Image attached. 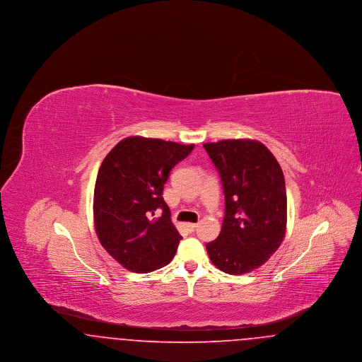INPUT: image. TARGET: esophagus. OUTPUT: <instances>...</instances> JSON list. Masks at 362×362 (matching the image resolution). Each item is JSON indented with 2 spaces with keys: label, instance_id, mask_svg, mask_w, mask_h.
Masks as SVG:
<instances>
[{
  "label": "esophagus",
  "instance_id": "esophagus-1",
  "mask_svg": "<svg viewBox=\"0 0 362 362\" xmlns=\"http://www.w3.org/2000/svg\"><path fill=\"white\" fill-rule=\"evenodd\" d=\"M197 226H198V224H194V223H187V224H186V229H187L189 232H194V230L197 229Z\"/></svg>",
  "mask_w": 362,
  "mask_h": 362
}]
</instances>
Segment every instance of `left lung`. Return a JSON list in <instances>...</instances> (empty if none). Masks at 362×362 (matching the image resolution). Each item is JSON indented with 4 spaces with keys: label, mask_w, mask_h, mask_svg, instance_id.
<instances>
[{
    "label": "left lung",
    "mask_w": 362,
    "mask_h": 362,
    "mask_svg": "<svg viewBox=\"0 0 362 362\" xmlns=\"http://www.w3.org/2000/svg\"><path fill=\"white\" fill-rule=\"evenodd\" d=\"M225 194L221 233L206 244L211 263L230 276L264 264L285 238L288 204L282 170L255 139L204 144Z\"/></svg>",
    "instance_id": "left-lung-1"
}]
</instances>
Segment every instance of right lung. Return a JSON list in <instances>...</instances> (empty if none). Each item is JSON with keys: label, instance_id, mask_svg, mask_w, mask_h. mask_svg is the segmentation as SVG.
<instances>
[{"label": "right lung", "instance_id": "add662e5", "mask_svg": "<svg viewBox=\"0 0 362 362\" xmlns=\"http://www.w3.org/2000/svg\"><path fill=\"white\" fill-rule=\"evenodd\" d=\"M194 145L157 138L127 137L118 142L99 168L93 192L95 229L104 250L133 273L168 264L182 236L163 198L173 167ZM157 208L161 218L153 217Z\"/></svg>", "mask_w": 362, "mask_h": 362}]
</instances>
